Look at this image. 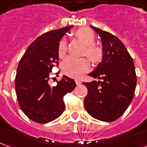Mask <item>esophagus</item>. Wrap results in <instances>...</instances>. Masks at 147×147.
<instances>
[{"label": "esophagus", "instance_id": "1", "mask_svg": "<svg viewBox=\"0 0 147 147\" xmlns=\"http://www.w3.org/2000/svg\"><path fill=\"white\" fill-rule=\"evenodd\" d=\"M81 80H76V85H80V84H81Z\"/></svg>", "mask_w": 147, "mask_h": 147}]
</instances>
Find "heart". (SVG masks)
<instances>
[{
    "mask_svg": "<svg viewBox=\"0 0 147 147\" xmlns=\"http://www.w3.org/2000/svg\"><path fill=\"white\" fill-rule=\"evenodd\" d=\"M75 35L85 45L83 54L86 55L93 64H98L101 63L104 58V51L102 47L94 44L95 35L92 30L87 27H82L75 32ZM57 53L60 58H63L65 56L66 42L64 39L61 40L58 44ZM89 67V61L85 57L76 58L68 57L61 64L63 73L74 78L81 76L84 72L88 71Z\"/></svg>",
    "mask_w": 147,
    "mask_h": 147,
    "instance_id": "1",
    "label": "heart"
}]
</instances>
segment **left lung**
<instances>
[{
  "label": "left lung",
  "mask_w": 147,
  "mask_h": 147,
  "mask_svg": "<svg viewBox=\"0 0 147 147\" xmlns=\"http://www.w3.org/2000/svg\"><path fill=\"white\" fill-rule=\"evenodd\" d=\"M91 27L101 38L104 58L89 74L101 81L83 83L88 91L84 106L92 117L110 122L121 117L132 101L137 83L135 64L117 37Z\"/></svg>",
  "instance_id": "8db88e82"
}]
</instances>
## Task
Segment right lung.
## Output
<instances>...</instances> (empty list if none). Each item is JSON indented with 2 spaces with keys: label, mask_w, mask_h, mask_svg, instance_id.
<instances>
[{
  "label": "right lung",
  "mask_w": 147,
  "mask_h": 147,
  "mask_svg": "<svg viewBox=\"0 0 147 147\" xmlns=\"http://www.w3.org/2000/svg\"><path fill=\"white\" fill-rule=\"evenodd\" d=\"M72 27L51 30L37 38L19 62L15 79L18 102L24 113L36 123H49L60 117L65 108L64 96L76 86L65 76L57 81V86L49 83V73L58 65V44Z\"/></svg>",
  "instance_id": "add662e5"
}]
</instances>
